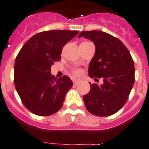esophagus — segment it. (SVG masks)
Wrapping results in <instances>:
<instances>
[{"label":"esophagus","instance_id":"esophagus-1","mask_svg":"<svg viewBox=\"0 0 149 149\" xmlns=\"http://www.w3.org/2000/svg\"><path fill=\"white\" fill-rule=\"evenodd\" d=\"M72 82H73V83H74L75 85H77L79 82H80V80L79 79H72Z\"/></svg>","mask_w":149,"mask_h":149}]
</instances>
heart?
Returning <instances> with one entry per match:
<instances>
[{"mask_svg": "<svg viewBox=\"0 0 149 149\" xmlns=\"http://www.w3.org/2000/svg\"><path fill=\"white\" fill-rule=\"evenodd\" d=\"M72 72H73V74L75 75H80L82 73V70L79 68H74L72 69Z\"/></svg>", "mask_w": 149, "mask_h": 149, "instance_id": "obj_1", "label": "heart"}]
</instances>
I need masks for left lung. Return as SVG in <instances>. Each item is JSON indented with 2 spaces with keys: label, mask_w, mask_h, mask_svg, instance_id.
<instances>
[{
  "label": "left lung",
  "mask_w": 149,
  "mask_h": 149,
  "mask_svg": "<svg viewBox=\"0 0 149 149\" xmlns=\"http://www.w3.org/2000/svg\"><path fill=\"white\" fill-rule=\"evenodd\" d=\"M81 37L95 46L89 76L103 79L102 85L89 83L90 91L83 95L86 108L97 116H109L123 108L129 99L135 82L134 61L123 42L107 33L83 31L78 37Z\"/></svg>",
  "instance_id": "left-lung-1"
}]
</instances>
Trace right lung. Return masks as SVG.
<instances>
[{
  "label": "right lung",
  "mask_w": 149,
  "mask_h": 149,
  "mask_svg": "<svg viewBox=\"0 0 149 149\" xmlns=\"http://www.w3.org/2000/svg\"><path fill=\"white\" fill-rule=\"evenodd\" d=\"M77 31H47L31 37L14 63V85L24 106L32 113L48 116L62 108L72 86L70 77L51 75V66L60 60L63 47L78 34Z\"/></svg>",
  "instance_id": "right-lung-1"
}]
</instances>
